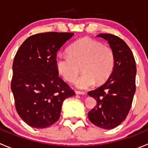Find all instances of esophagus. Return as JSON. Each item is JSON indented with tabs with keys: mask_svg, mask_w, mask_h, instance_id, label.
Segmentation results:
<instances>
[{
	"mask_svg": "<svg viewBox=\"0 0 148 148\" xmlns=\"http://www.w3.org/2000/svg\"><path fill=\"white\" fill-rule=\"evenodd\" d=\"M76 94L77 95H85V92H80V91H76Z\"/></svg>",
	"mask_w": 148,
	"mask_h": 148,
	"instance_id": "esophagus-1",
	"label": "esophagus"
}]
</instances>
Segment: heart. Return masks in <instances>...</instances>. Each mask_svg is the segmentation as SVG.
Returning a JSON list of instances; mask_svg holds the SVG:
<instances>
[{
  "label": "heart",
  "instance_id": "obj_1",
  "mask_svg": "<svg viewBox=\"0 0 148 148\" xmlns=\"http://www.w3.org/2000/svg\"><path fill=\"white\" fill-rule=\"evenodd\" d=\"M69 55L59 56L56 59L58 72L69 82L76 81L79 89H87L95 84L105 82L111 75L114 65L112 49L89 37L81 38L68 49Z\"/></svg>",
  "mask_w": 148,
  "mask_h": 148
}]
</instances>
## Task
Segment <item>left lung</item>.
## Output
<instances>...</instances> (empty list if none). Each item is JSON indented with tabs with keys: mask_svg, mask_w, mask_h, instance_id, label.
Segmentation results:
<instances>
[{
	"mask_svg": "<svg viewBox=\"0 0 148 148\" xmlns=\"http://www.w3.org/2000/svg\"><path fill=\"white\" fill-rule=\"evenodd\" d=\"M107 40L114 55V65L106 82L88 95L97 100V105L89 112L91 122L99 127H116L126 119L136 90V64L127 44L120 37L110 34L97 35Z\"/></svg>",
	"mask_w": 148,
	"mask_h": 148,
	"instance_id": "1",
	"label": "left lung"
}]
</instances>
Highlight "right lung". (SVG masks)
Listing matches in <instances>:
<instances>
[{
  "label": "right lung",
  "instance_id": "right-lung-1",
  "mask_svg": "<svg viewBox=\"0 0 148 148\" xmlns=\"http://www.w3.org/2000/svg\"><path fill=\"white\" fill-rule=\"evenodd\" d=\"M73 35L34 34L16 52L10 87L18 114L31 127L46 128L54 124L60 117L64 100L75 95L56 67L57 51Z\"/></svg>",
  "mask_w": 148,
  "mask_h": 148
}]
</instances>
